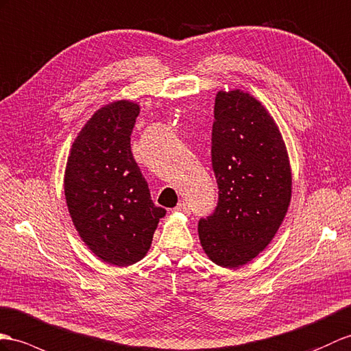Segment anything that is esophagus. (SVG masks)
<instances>
[{"mask_svg":"<svg viewBox=\"0 0 351 351\" xmlns=\"http://www.w3.org/2000/svg\"><path fill=\"white\" fill-rule=\"evenodd\" d=\"M174 211H182V213H184V215H191V205L187 202H180L174 208Z\"/></svg>","mask_w":351,"mask_h":351,"instance_id":"1","label":"esophagus"}]
</instances>
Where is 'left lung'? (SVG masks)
I'll return each mask as SVG.
<instances>
[{"mask_svg":"<svg viewBox=\"0 0 351 351\" xmlns=\"http://www.w3.org/2000/svg\"><path fill=\"white\" fill-rule=\"evenodd\" d=\"M211 165L219 199L215 211L199 219V240L213 262L237 268L271 243L292 195V173L278 126L249 93H217Z\"/></svg>","mask_w":351,"mask_h":351,"instance_id":"obj_1","label":"left lung"}]
</instances>
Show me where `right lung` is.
Segmentation results:
<instances>
[{
	"label": "right lung",
	"instance_id": "1",
	"mask_svg": "<svg viewBox=\"0 0 351 351\" xmlns=\"http://www.w3.org/2000/svg\"><path fill=\"white\" fill-rule=\"evenodd\" d=\"M138 113L140 106L130 101L99 108L73 143L65 169V199L75 229L99 259L117 267L146 256L165 216L132 156Z\"/></svg>",
	"mask_w": 351,
	"mask_h": 351
}]
</instances>
